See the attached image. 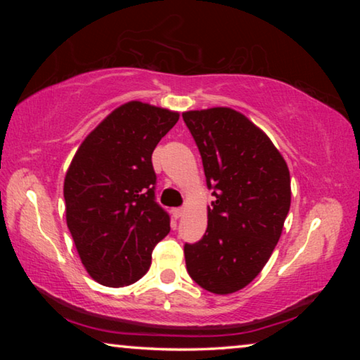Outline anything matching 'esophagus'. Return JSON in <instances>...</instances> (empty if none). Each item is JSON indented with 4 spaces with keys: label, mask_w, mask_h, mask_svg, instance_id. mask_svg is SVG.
Here are the masks:
<instances>
[{
    "label": "esophagus",
    "mask_w": 360,
    "mask_h": 360,
    "mask_svg": "<svg viewBox=\"0 0 360 360\" xmlns=\"http://www.w3.org/2000/svg\"><path fill=\"white\" fill-rule=\"evenodd\" d=\"M184 210H182V208H174L173 210V216L176 217V219H179V217H182V216H184Z\"/></svg>",
    "instance_id": "obj_1"
}]
</instances>
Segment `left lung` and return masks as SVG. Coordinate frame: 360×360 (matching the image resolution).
I'll return each mask as SVG.
<instances>
[{"instance_id": "8db88e82", "label": "left lung", "mask_w": 360, "mask_h": 360, "mask_svg": "<svg viewBox=\"0 0 360 360\" xmlns=\"http://www.w3.org/2000/svg\"><path fill=\"white\" fill-rule=\"evenodd\" d=\"M182 119L216 198L203 238L184 246L187 271L212 294H233L259 275L283 233L290 208L288 163L266 133L235 109L186 111Z\"/></svg>"}]
</instances>
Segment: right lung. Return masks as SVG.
Returning a JSON list of instances; mask_svg holds the SVG:
<instances>
[{
  "label": "right lung",
  "mask_w": 360,
  "mask_h": 360,
  "mask_svg": "<svg viewBox=\"0 0 360 360\" xmlns=\"http://www.w3.org/2000/svg\"><path fill=\"white\" fill-rule=\"evenodd\" d=\"M178 120V111L124 103L72 157L63 182L66 225L96 283H136L149 270L152 249L168 235L169 217L154 200L152 152Z\"/></svg>",
  "instance_id": "add662e5"
}]
</instances>
